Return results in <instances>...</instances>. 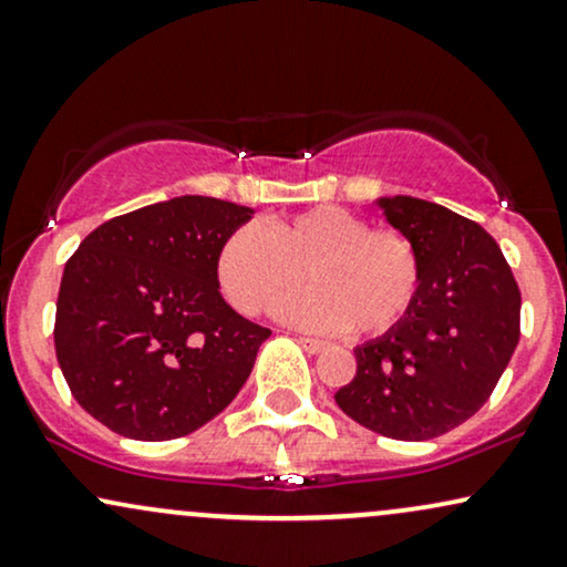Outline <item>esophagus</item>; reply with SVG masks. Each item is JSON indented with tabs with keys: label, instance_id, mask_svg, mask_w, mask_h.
<instances>
[{
	"label": "esophagus",
	"instance_id": "34e87169",
	"mask_svg": "<svg viewBox=\"0 0 567 567\" xmlns=\"http://www.w3.org/2000/svg\"><path fill=\"white\" fill-rule=\"evenodd\" d=\"M297 341H299V344H302L305 352H310V354H320L326 349V341L312 339V337H299Z\"/></svg>",
	"mask_w": 567,
	"mask_h": 567
}]
</instances>
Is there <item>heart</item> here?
Returning <instances> with one entry per match:
<instances>
[{
	"label": "heart",
	"instance_id": "1",
	"mask_svg": "<svg viewBox=\"0 0 567 567\" xmlns=\"http://www.w3.org/2000/svg\"><path fill=\"white\" fill-rule=\"evenodd\" d=\"M305 278L310 289L284 299L278 312L302 328L381 337L410 316L421 295L423 265L396 228H370L337 205H318L272 220L268 230L241 226L215 255L223 297L244 316L268 312Z\"/></svg>",
	"mask_w": 567,
	"mask_h": 567
}]
</instances>
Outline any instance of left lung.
Here are the masks:
<instances>
[{"mask_svg": "<svg viewBox=\"0 0 567 567\" xmlns=\"http://www.w3.org/2000/svg\"><path fill=\"white\" fill-rule=\"evenodd\" d=\"M379 205L421 255V295L400 326L354 349L337 404L381 436L425 442L492 396L520 339V289L478 223L415 197Z\"/></svg>", "mask_w": 567, "mask_h": 567, "instance_id": "obj_1", "label": "left lung"}]
</instances>
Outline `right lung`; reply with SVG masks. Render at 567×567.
<instances>
[{"label": "right lung", "instance_id": "add662e5", "mask_svg": "<svg viewBox=\"0 0 567 567\" xmlns=\"http://www.w3.org/2000/svg\"><path fill=\"white\" fill-rule=\"evenodd\" d=\"M251 209L176 197L94 228L62 272L54 352L70 394L110 431L167 442L239 394L270 337L220 297L215 255Z\"/></svg>", "mask_w": 567, "mask_h": 567}]
</instances>
